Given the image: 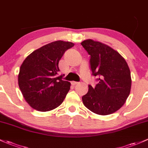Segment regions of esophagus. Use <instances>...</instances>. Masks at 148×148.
Here are the masks:
<instances>
[{
	"label": "esophagus",
	"instance_id": "34e87169",
	"mask_svg": "<svg viewBox=\"0 0 148 148\" xmlns=\"http://www.w3.org/2000/svg\"><path fill=\"white\" fill-rule=\"evenodd\" d=\"M78 83H79L78 82H75V81H73V82H71V84H72L73 85H77Z\"/></svg>",
	"mask_w": 148,
	"mask_h": 148
}]
</instances>
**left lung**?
I'll return each instance as SVG.
<instances>
[{
    "mask_svg": "<svg viewBox=\"0 0 148 148\" xmlns=\"http://www.w3.org/2000/svg\"><path fill=\"white\" fill-rule=\"evenodd\" d=\"M81 45L90 56L92 75L98 83L89 85L83 104L91 112L109 115L119 110L126 101L131 87V71L123 57L109 46L92 39Z\"/></svg>",
    "mask_w": 148,
    "mask_h": 148,
    "instance_id": "1",
    "label": "left lung"
}]
</instances>
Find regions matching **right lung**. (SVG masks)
<instances>
[{
  "label": "right lung",
  "mask_w": 148,
  "mask_h": 148,
  "mask_svg": "<svg viewBox=\"0 0 148 148\" xmlns=\"http://www.w3.org/2000/svg\"><path fill=\"white\" fill-rule=\"evenodd\" d=\"M74 44L56 41L43 46L27 57L20 66L18 85L27 102L33 109L48 112L62 104L71 82L58 75V63Z\"/></svg>",
  "instance_id": "1"
}]
</instances>
